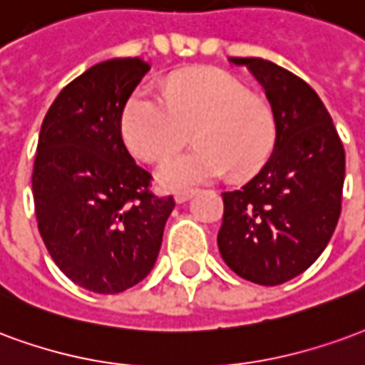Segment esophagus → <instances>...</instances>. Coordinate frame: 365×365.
<instances>
[{
    "instance_id": "esophagus-1",
    "label": "esophagus",
    "mask_w": 365,
    "mask_h": 365,
    "mask_svg": "<svg viewBox=\"0 0 365 365\" xmlns=\"http://www.w3.org/2000/svg\"><path fill=\"white\" fill-rule=\"evenodd\" d=\"M192 196L194 190H177V192H175V202H177V204H185V202L190 200Z\"/></svg>"
}]
</instances>
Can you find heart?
Here are the masks:
<instances>
[{
  "instance_id": "heart-1",
  "label": "heart",
  "mask_w": 365,
  "mask_h": 365,
  "mask_svg": "<svg viewBox=\"0 0 365 365\" xmlns=\"http://www.w3.org/2000/svg\"><path fill=\"white\" fill-rule=\"evenodd\" d=\"M165 98L138 89L122 113L128 150L157 163L179 151L192 130L196 148L163 163L157 171L167 190H185L225 177L259 171L272 155L276 118L270 105L245 89L227 71L202 68L173 76Z\"/></svg>"
}]
</instances>
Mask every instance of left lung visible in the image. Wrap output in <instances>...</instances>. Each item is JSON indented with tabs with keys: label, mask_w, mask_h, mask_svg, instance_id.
<instances>
[{
	"label": "left lung",
	"mask_w": 365,
	"mask_h": 365,
	"mask_svg": "<svg viewBox=\"0 0 365 365\" xmlns=\"http://www.w3.org/2000/svg\"><path fill=\"white\" fill-rule=\"evenodd\" d=\"M257 77L276 118L267 165L245 186L223 192L217 233L222 259L260 286L305 272L340 217L344 148L323 101L303 79L262 58H230Z\"/></svg>",
	"instance_id": "8db88e82"
}]
</instances>
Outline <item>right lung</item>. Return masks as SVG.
<instances>
[{
    "instance_id": "right-lung-1",
    "label": "right lung",
    "mask_w": 365,
    "mask_h": 365,
    "mask_svg": "<svg viewBox=\"0 0 365 365\" xmlns=\"http://www.w3.org/2000/svg\"><path fill=\"white\" fill-rule=\"evenodd\" d=\"M150 63L106 60L63 87L42 122L33 196L50 257L77 286L120 294L155 264L173 196L157 198L151 175L122 142V113Z\"/></svg>"
}]
</instances>
